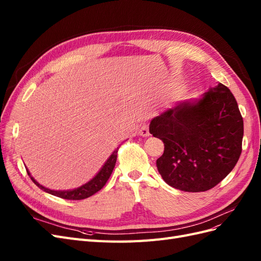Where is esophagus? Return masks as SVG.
I'll use <instances>...</instances> for the list:
<instances>
[{
  "instance_id": "esophagus-1",
  "label": "esophagus",
  "mask_w": 261,
  "mask_h": 261,
  "mask_svg": "<svg viewBox=\"0 0 261 261\" xmlns=\"http://www.w3.org/2000/svg\"><path fill=\"white\" fill-rule=\"evenodd\" d=\"M139 135L143 136V137H148V136L150 135V133H149V126H148L147 124L141 126L140 129H139Z\"/></svg>"
}]
</instances>
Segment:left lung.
<instances>
[{
  "instance_id": "left-lung-1",
  "label": "left lung",
  "mask_w": 261,
  "mask_h": 261,
  "mask_svg": "<svg viewBox=\"0 0 261 261\" xmlns=\"http://www.w3.org/2000/svg\"><path fill=\"white\" fill-rule=\"evenodd\" d=\"M150 134L164 143L156 168L179 191L206 192L227 176L242 153L244 122L233 93L219 84L198 100L154 117Z\"/></svg>"
}]
</instances>
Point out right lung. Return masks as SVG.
I'll return each instance as SVG.
<instances>
[{
  "mask_svg": "<svg viewBox=\"0 0 261 261\" xmlns=\"http://www.w3.org/2000/svg\"><path fill=\"white\" fill-rule=\"evenodd\" d=\"M117 151H118V148L114 150L113 153L110 155V158L107 160V162L105 163L103 167H102L101 170L98 172V174L94 176L92 179H90L88 183H86L85 185L78 187V188L72 189V191H52V189L45 188L44 186L39 184L38 181L30 175V173H29L28 170H27V173H28V175L30 176L31 180H33L39 188L42 189V191H44L45 193H49L53 196L60 197V198H63V199L81 200V199L88 198V197L92 196L93 194H96L97 192L100 191L102 187L106 185V183L108 181V179L110 178V176H111L113 169L115 167Z\"/></svg>",
  "mask_w": 261,
  "mask_h": 261,
  "instance_id": "obj_1",
  "label": "right lung"
}]
</instances>
